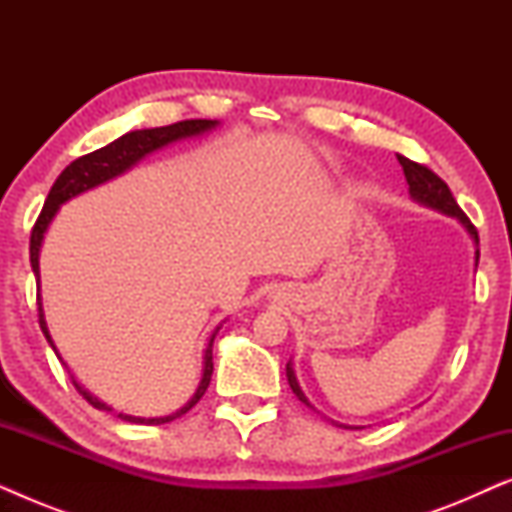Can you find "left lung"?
I'll return each instance as SVG.
<instances>
[{"label":"left lung","mask_w":512,"mask_h":512,"mask_svg":"<svg viewBox=\"0 0 512 512\" xmlns=\"http://www.w3.org/2000/svg\"><path fill=\"white\" fill-rule=\"evenodd\" d=\"M398 163H401L405 179H408L412 200L422 202V205H426V207L438 209V212L459 219L461 226H464L468 230V235L473 237V242L478 244V230H475L471 219H468V216L461 212V207L457 205V200H454V195H452L450 188H447L445 181L440 179L436 172H431L426 165H419V163H415V160H410L405 156H398ZM478 258H480V251L475 249V263H478ZM286 377H289V387L293 389V394L298 396V401H303L307 408H312L310 401H307V396L303 394V389H300V384L296 380V373H293L291 361L286 363ZM338 426H342V424H338ZM345 429H347V426H345Z\"/></svg>","instance_id":"1"}]
</instances>
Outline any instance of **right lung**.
<instances>
[{
    "label": "right lung",
    "instance_id": "right-lung-1",
    "mask_svg": "<svg viewBox=\"0 0 512 512\" xmlns=\"http://www.w3.org/2000/svg\"><path fill=\"white\" fill-rule=\"evenodd\" d=\"M216 125H219V121H207V118H193V121H179V123L165 125V128L132 130V132H128V135L118 137L116 142L102 146V149H97L93 153H88V156H81V158H76L74 163H69L65 170H62L60 177L55 179L51 193H48V198L44 202V209H41L39 219H37V223H34V228H32L30 263H32L34 277L39 279V251H41V242H44L46 230H48V226H51L53 216L58 214L60 205H65L67 200L76 198V195L90 191V188L104 184V181L121 177L123 172H128L130 167H135L139 160L149 156V153L163 149V146L172 144V142H179V139L205 135V132L214 130ZM37 305H39V326H41V331H44L48 345L53 347V352L58 354V349H55V345H53L51 333H48V326H46V319H44V307H41V296H37ZM216 333H219V328H216V331L212 333V338H209V342H207L205 368H202V380L198 384V391H195L193 398L184 405V408H179L177 412H172V415H165V417H132V415H123V412H118V417H121L123 422L158 426V424H167V422H172V419L186 415V412L191 410L193 405L198 403L202 396H205V391L209 387V380H212V373H214L212 345H214ZM58 359H60V354H58ZM72 382H74L76 391H79V394L86 398V401L93 405V408L109 410L111 412L109 405L102 403L100 398H95L93 394H90V391L83 389L81 384L74 380V375H72Z\"/></svg>",
    "mask_w": 512,
    "mask_h": 512
}]
</instances>
